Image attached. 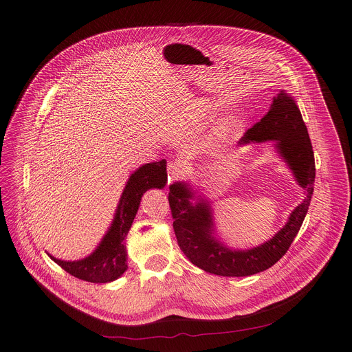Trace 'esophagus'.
<instances>
[{
  "instance_id": "obj_1",
  "label": "esophagus",
  "mask_w": 352,
  "mask_h": 352,
  "mask_svg": "<svg viewBox=\"0 0 352 352\" xmlns=\"http://www.w3.org/2000/svg\"><path fill=\"white\" fill-rule=\"evenodd\" d=\"M167 174H168V182H173L184 174V166L179 162L170 163L168 168H167Z\"/></svg>"
}]
</instances>
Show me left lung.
<instances>
[{"label": "left lung", "mask_w": 352, "mask_h": 352, "mask_svg": "<svg viewBox=\"0 0 352 352\" xmlns=\"http://www.w3.org/2000/svg\"><path fill=\"white\" fill-rule=\"evenodd\" d=\"M274 143L296 184L304 189V199L291 213L285 226L262 245L250 249H232L217 235L210 200L189 182L170 185L168 202L173 227L184 255L199 269L223 277H246L277 263L288 250L308 213L314 195L315 157L307 125L294 97L281 90L269 113L248 129L238 146Z\"/></svg>", "instance_id": "left-lung-1"}]
</instances>
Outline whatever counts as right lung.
I'll return each mask as SVG.
<instances>
[{
    "label": "right lung",
    "mask_w": 352,
    "mask_h": 352,
    "mask_svg": "<svg viewBox=\"0 0 352 352\" xmlns=\"http://www.w3.org/2000/svg\"><path fill=\"white\" fill-rule=\"evenodd\" d=\"M166 184V160L140 166L129 175L111 226L89 256L79 261H61L50 254L47 255L71 276L83 281L102 284L120 278L128 269L126 246L124 241L138 213L142 196L152 188H164Z\"/></svg>",
    "instance_id": "right-lung-1"
}]
</instances>
